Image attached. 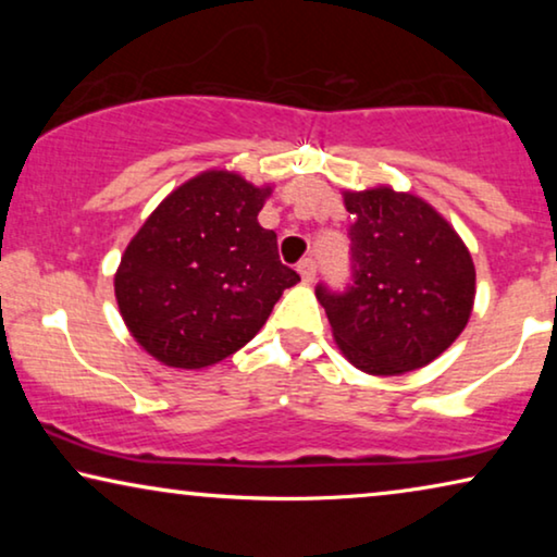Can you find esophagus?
Here are the masks:
<instances>
[{
  "mask_svg": "<svg viewBox=\"0 0 557 557\" xmlns=\"http://www.w3.org/2000/svg\"><path fill=\"white\" fill-rule=\"evenodd\" d=\"M299 273H301L304 284H311V281H314V276H317V263H314V258H304V261L299 263Z\"/></svg>",
  "mask_w": 557,
  "mask_h": 557,
  "instance_id": "1",
  "label": "esophagus"
}]
</instances>
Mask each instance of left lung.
I'll return each mask as SVG.
<instances>
[{
	"label": "left lung",
	"mask_w": 557,
	"mask_h": 557,
	"mask_svg": "<svg viewBox=\"0 0 557 557\" xmlns=\"http://www.w3.org/2000/svg\"><path fill=\"white\" fill-rule=\"evenodd\" d=\"M355 223L352 286L317 288L342 355L368 375L421 370L454 345L476 296V271L454 225L413 193L345 189Z\"/></svg>",
	"instance_id": "1"
}]
</instances>
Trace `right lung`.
Listing matches in <instances>:
<instances>
[{
  "instance_id": "1",
  "label": "right lung",
  "mask_w": 557,
  "mask_h": 557,
  "mask_svg": "<svg viewBox=\"0 0 557 557\" xmlns=\"http://www.w3.org/2000/svg\"><path fill=\"white\" fill-rule=\"evenodd\" d=\"M271 185L208 170L172 189L144 220L113 276L119 311L166 368H210L256 337L299 273L278 261L258 223Z\"/></svg>"
}]
</instances>
